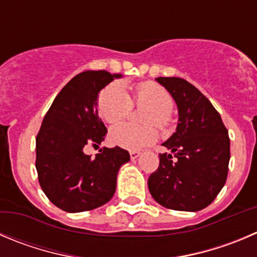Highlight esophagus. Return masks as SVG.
<instances>
[{
  "label": "esophagus",
  "instance_id": "1",
  "mask_svg": "<svg viewBox=\"0 0 257 257\" xmlns=\"http://www.w3.org/2000/svg\"><path fill=\"white\" fill-rule=\"evenodd\" d=\"M129 154H131V159H137L139 156H141V152L131 151V152H129Z\"/></svg>",
  "mask_w": 257,
  "mask_h": 257
}]
</instances>
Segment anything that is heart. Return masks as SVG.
Returning <instances> with one entry per match:
<instances>
[{"label":"heart","instance_id":"b5f03b06","mask_svg":"<svg viewBox=\"0 0 257 257\" xmlns=\"http://www.w3.org/2000/svg\"><path fill=\"white\" fill-rule=\"evenodd\" d=\"M133 104L148 106L142 120L146 125L120 123L110 131V142L124 149H141L157 139V131L152 124L166 128L171 121V111L174 106L173 96L167 89L154 83L137 84L129 96L121 84L114 83L106 86L99 96V111L108 123L114 124L123 120L131 114Z\"/></svg>","mask_w":257,"mask_h":257}]
</instances>
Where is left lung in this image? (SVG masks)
I'll return each instance as SVG.
<instances>
[{
  "instance_id": "1",
  "label": "left lung",
  "mask_w": 257,
  "mask_h": 257,
  "mask_svg": "<svg viewBox=\"0 0 257 257\" xmlns=\"http://www.w3.org/2000/svg\"><path fill=\"white\" fill-rule=\"evenodd\" d=\"M178 106V125L162 146L159 166L149 176L152 197L163 207L200 211L212 203L227 178L230 138L211 101L187 80L157 78Z\"/></svg>"
}]
</instances>
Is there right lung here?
Here are the masks:
<instances>
[{"label":"right lung","mask_w":257,"mask_h":257,"mask_svg":"<svg viewBox=\"0 0 257 257\" xmlns=\"http://www.w3.org/2000/svg\"><path fill=\"white\" fill-rule=\"evenodd\" d=\"M121 75L105 70L84 71L61 89L36 136V171L46 197L66 212H83L105 205L114 196L116 174L131 159L128 151L98 148L106 128L98 115V94Z\"/></svg>","instance_id":"1"}]
</instances>
